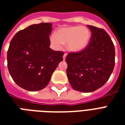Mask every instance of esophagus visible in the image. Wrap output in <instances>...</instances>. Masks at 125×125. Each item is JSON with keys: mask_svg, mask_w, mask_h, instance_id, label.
<instances>
[{"mask_svg": "<svg viewBox=\"0 0 125 125\" xmlns=\"http://www.w3.org/2000/svg\"><path fill=\"white\" fill-rule=\"evenodd\" d=\"M66 55H67V54H66V53H64V55H63V60H65V57H66Z\"/></svg>", "mask_w": 125, "mask_h": 125, "instance_id": "1", "label": "esophagus"}]
</instances>
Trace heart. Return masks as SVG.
Wrapping results in <instances>:
<instances>
[{"instance_id":"1","label":"heart","mask_w":125,"mask_h":125,"mask_svg":"<svg viewBox=\"0 0 125 125\" xmlns=\"http://www.w3.org/2000/svg\"><path fill=\"white\" fill-rule=\"evenodd\" d=\"M91 33L88 28L82 26H74L59 29L50 37L52 45L60 49L62 44H67V49L71 52H82L88 46Z\"/></svg>"}]
</instances>
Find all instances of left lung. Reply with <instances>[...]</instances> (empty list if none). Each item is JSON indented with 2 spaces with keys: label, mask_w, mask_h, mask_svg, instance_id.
Wrapping results in <instances>:
<instances>
[{
  "label": "left lung",
  "mask_w": 125,
  "mask_h": 125,
  "mask_svg": "<svg viewBox=\"0 0 125 125\" xmlns=\"http://www.w3.org/2000/svg\"><path fill=\"white\" fill-rule=\"evenodd\" d=\"M88 27L92 32L88 46L82 52L69 53L65 58L71 86L82 92H94L104 86L115 64V49L110 36L104 29Z\"/></svg>",
  "instance_id": "left-lung-1"
}]
</instances>
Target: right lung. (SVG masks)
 <instances>
[{"mask_svg": "<svg viewBox=\"0 0 125 125\" xmlns=\"http://www.w3.org/2000/svg\"><path fill=\"white\" fill-rule=\"evenodd\" d=\"M52 24L29 26L15 34L7 52V66L12 80L28 91H39L47 86L64 53L53 51L49 35Z\"/></svg>", "mask_w": 125, "mask_h": 125, "instance_id": "right-lung-1", "label": "right lung"}]
</instances>
